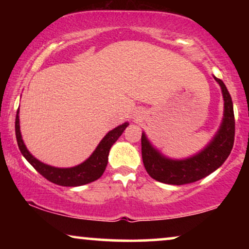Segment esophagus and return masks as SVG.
Returning a JSON list of instances; mask_svg holds the SVG:
<instances>
[{
  "mask_svg": "<svg viewBox=\"0 0 249 249\" xmlns=\"http://www.w3.org/2000/svg\"><path fill=\"white\" fill-rule=\"evenodd\" d=\"M141 119H142V117H141V115H137V117H136V120H141Z\"/></svg>",
  "mask_w": 249,
  "mask_h": 249,
  "instance_id": "esophagus-1",
  "label": "esophagus"
}]
</instances>
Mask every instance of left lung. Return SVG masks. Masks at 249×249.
Instances as JSON below:
<instances>
[{
	"mask_svg": "<svg viewBox=\"0 0 249 249\" xmlns=\"http://www.w3.org/2000/svg\"><path fill=\"white\" fill-rule=\"evenodd\" d=\"M214 79L222 91L223 119L212 141L202 151L187 159H170L152 145L145 132L142 134V162L146 171L156 181L177 186L195 182L219 169L230 155L234 142L233 104L223 81L216 77Z\"/></svg>",
	"mask_w": 249,
	"mask_h": 249,
	"instance_id": "1",
	"label": "left lung"
}]
</instances>
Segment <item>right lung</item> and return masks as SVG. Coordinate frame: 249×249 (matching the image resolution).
I'll list each match as a JSON object with an SVG mask.
<instances>
[{
  "mask_svg": "<svg viewBox=\"0 0 249 249\" xmlns=\"http://www.w3.org/2000/svg\"><path fill=\"white\" fill-rule=\"evenodd\" d=\"M128 125V122H124V124L118 125L117 128L108 131L100 142V144L97 145V147L95 148V151L91 153L89 158L86 161L80 163V164L72 166V168H56V166L45 164V163L37 160L35 156H33V154H30V152L27 149L25 142L22 141L21 131H20L19 108L17 111L16 117V137L23 158L44 178L59 186L77 187L93 182L98 178H101L107 165L108 153H110L112 145L118 141V138L120 137Z\"/></svg>",
  "mask_w": 249,
  "mask_h": 249,
  "instance_id": "add662e5",
  "label": "right lung"
}]
</instances>
